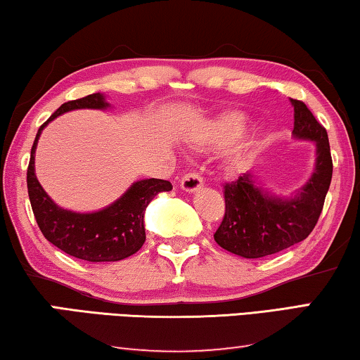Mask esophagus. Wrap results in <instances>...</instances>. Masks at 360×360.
<instances>
[{"mask_svg": "<svg viewBox=\"0 0 360 360\" xmlns=\"http://www.w3.org/2000/svg\"><path fill=\"white\" fill-rule=\"evenodd\" d=\"M204 185V181L201 179V175H199L198 172H190L186 174L184 179H181L180 181V186L181 190H185L188 193H193V191H198L199 188H201Z\"/></svg>", "mask_w": 360, "mask_h": 360, "instance_id": "esophagus-1", "label": "esophagus"}]
</instances>
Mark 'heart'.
<instances>
[{
  "instance_id": "obj_1",
  "label": "heart",
  "mask_w": 360,
  "mask_h": 360,
  "mask_svg": "<svg viewBox=\"0 0 360 360\" xmlns=\"http://www.w3.org/2000/svg\"><path fill=\"white\" fill-rule=\"evenodd\" d=\"M243 124V120L241 119H238V117H231V119H225V120H222V122H220V127H222V129H231V127H240Z\"/></svg>"
}]
</instances>
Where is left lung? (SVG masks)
Listing matches in <instances>:
<instances>
[{
    "label": "left lung",
    "mask_w": 360,
    "mask_h": 360,
    "mask_svg": "<svg viewBox=\"0 0 360 360\" xmlns=\"http://www.w3.org/2000/svg\"><path fill=\"white\" fill-rule=\"evenodd\" d=\"M291 104L295 108L292 136L315 143L314 174L291 198L264 191L250 172L224 185L225 215L214 240L236 256L265 257L306 240L323 209L333 174L327 130L300 99H291Z\"/></svg>",
    "instance_id": "8db88e82"
}]
</instances>
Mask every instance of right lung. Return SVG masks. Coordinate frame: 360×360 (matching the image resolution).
Listing matches in <instances>:
<instances>
[{"label":"right lung","instance_id":"right-lung-1","mask_svg":"<svg viewBox=\"0 0 360 360\" xmlns=\"http://www.w3.org/2000/svg\"><path fill=\"white\" fill-rule=\"evenodd\" d=\"M109 103L101 93L68 101L49 117L33 141L27 169V188L32 211L43 236L69 256L88 262H115L135 254L146 240L145 211L153 198L172 190L167 180L135 181L117 201L96 212H72L54 204L35 175V149L41 130L58 115L74 109H106Z\"/></svg>","mask_w":360,"mask_h":360}]
</instances>
